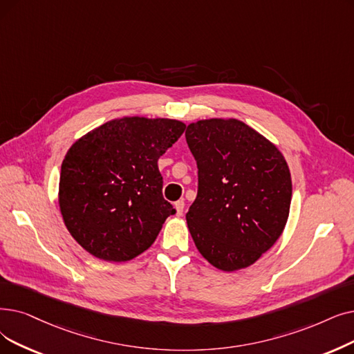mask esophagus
<instances>
[{
  "mask_svg": "<svg viewBox=\"0 0 354 354\" xmlns=\"http://www.w3.org/2000/svg\"><path fill=\"white\" fill-rule=\"evenodd\" d=\"M183 208H185V203H183V199H179V201L175 203V209H176V215H182Z\"/></svg>",
  "mask_w": 354,
  "mask_h": 354,
  "instance_id": "obj_1",
  "label": "esophagus"
}]
</instances>
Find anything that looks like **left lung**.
<instances>
[{
    "label": "left lung",
    "mask_w": 354,
    "mask_h": 354,
    "mask_svg": "<svg viewBox=\"0 0 354 354\" xmlns=\"http://www.w3.org/2000/svg\"><path fill=\"white\" fill-rule=\"evenodd\" d=\"M185 137L198 166V194L187 212L196 249L224 272L253 265L288 221L292 180L283 155L236 118L191 122Z\"/></svg>",
    "instance_id": "8db88e82"
}]
</instances>
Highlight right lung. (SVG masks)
<instances>
[{"mask_svg":"<svg viewBox=\"0 0 354 354\" xmlns=\"http://www.w3.org/2000/svg\"><path fill=\"white\" fill-rule=\"evenodd\" d=\"M185 124L122 117L76 140L62 162L59 207L71 236L105 262H127L156 240L169 215L158 160Z\"/></svg>","mask_w":354,"mask_h":354,"instance_id":"right-lung-1","label":"right lung"}]
</instances>
